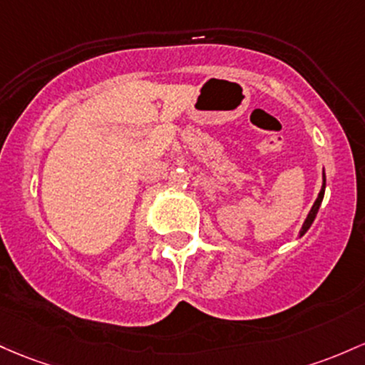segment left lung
<instances>
[{
	"mask_svg": "<svg viewBox=\"0 0 365 365\" xmlns=\"http://www.w3.org/2000/svg\"><path fill=\"white\" fill-rule=\"evenodd\" d=\"M322 182H324V183H322V189H320L319 195H317V199H315L314 206H312L310 213L307 215L305 222H303V225H302V230H299V237H303V235L307 234V230H308V228L312 227V223H314L315 216H317V213H319V207H320V204H322V199H324V192H326V173L322 175Z\"/></svg>",
	"mask_w": 365,
	"mask_h": 365,
	"instance_id": "8db88e82",
	"label": "left lung"
}]
</instances>
